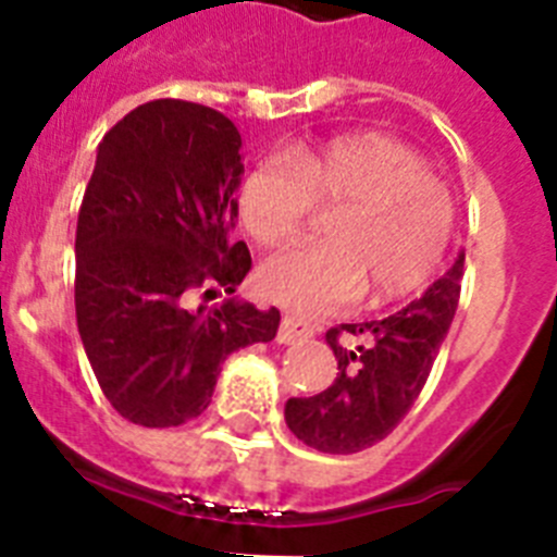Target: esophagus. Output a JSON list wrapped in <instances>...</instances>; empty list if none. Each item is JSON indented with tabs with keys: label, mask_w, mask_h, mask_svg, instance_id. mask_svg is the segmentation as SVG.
Wrapping results in <instances>:
<instances>
[{
	"label": "esophagus",
	"mask_w": 557,
	"mask_h": 557,
	"mask_svg": "<svg viewBox=\"0 0 557 557\" xmlns=\"http://www.w3.org/2000/svg\"><path fill=\"white\" fill-rule=\"evenodd\" d=\"M314 329L309 326L307 321H301V318H295V314H284L282 326H278V343H284V346H293V343H301V339L312 337Z\"/></svg>",
	"instance_id": "obj_1"
}]
</instances>
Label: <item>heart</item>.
Here are the masks:
<instances>
[{
	"label": "heart",
	"mask_w": 557,
	"mask_h": 557,
	"mask_svg": "<svg viewBox=\"0 0 557 557\" xmlns=\"http://www.w3.org/2000/svg\"><path fill=\"white\" fill-rule=\"evenodd\" d=\"M314 209L334 211L329 243L264 259L259 287L301 314H334L373 287V301L416 293L432 278L455 231V200L416 147L359 133L268 156L239 191V214L262 245L301 234Z\"/></svg>",
	"instance_id": "heart-1"
}]
</instances>
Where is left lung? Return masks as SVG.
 Wrapping results in <instances>:
<instances>
[{
    "mask_svg": "<svg viewBox=\"0 0 557 557\" xmlns=\"http://www.w3.org/2000/svg\"><path fill=\"white\" fill-rule=\"evenodd\" d=\"M466 253L418 301L382 321L343 323L329 329L326 343L337 357V376L326 391L289 398L284 421L307 446L326 455H354L379 444L416 405L424 391L441 343L460 301ZM351 333V344L338 339Z\"/></svg>",
    "mask_w": 557,
    "mask_h": 557,
    "instance_id": "8db88e82",
    "label": "left lung"
}]
</instances>
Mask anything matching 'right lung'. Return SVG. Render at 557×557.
Listing matches in <instances>:
<instances>
[{
	"label": "right lung",
	"mask_w": 557,
	"mask_h": 557,
	"mask_svg": "<svg viewBox=\"0 0 557 557\" xmlns=\"http://www.w3.org/2000/svg\"><path fill=\"white\" fill-rule=\"evenodd\" d=\"M243 136L214 108L152 100L102 136L75 236L77 332L102 393L139 426L209 407L225 357L278 332V309L236 298ZM200 294L205 304L194 307Z\"/></svg>",
	"instance_id": "1"
}]
</instances>
